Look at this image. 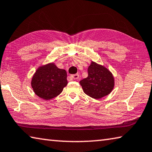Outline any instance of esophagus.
I'll list each match as a JSON object with an SVG mask.
<instances>
[{
  "instance_id": "1",
  "label": "esophagus",
  "mask_w": 152,
  "mask_h": 152,
  "mask_svg": "<svg viewBox=\"0 0 152 152\" xmlns=\"http://www.w3.org/2000/svg\"><path fill=\"white\" fill-rule=\"evenodd\" d=\"M71 77L74 80H78L79 78V75L78 74H74V75H72Z\"/></svg>"
}]
</instances>
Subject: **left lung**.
Listing matches in <instances>:
<instances>
[{
	"instance_id": "8db88e82",
	"label": "left lung",
	"mask_w": 152,
	"mask_h": 152,
	"mask_svg": "<svg viewBox=\"0 0 152 152\" xmlns=\"http://www.w3.org/2000/svg\"><path fill=\"white\" fill-rule=\"evenodd\" d=\"M80 84L84 93L99 99L110 93L114 87V78L108 69L92 61L88 68V76Z\"/></svg>"
}]
</instances>
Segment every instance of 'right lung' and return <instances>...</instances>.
<instances>
[{
  "label": "right lung",
  "instance_id": "obj_1",
  "mask_svg": "<svg viewBox=\"0 0 152 152\" xmlns=\"http://www.w3.org/2000/svg\"><path fill=\"white\" fill-rule=\"evenodd\" d=\"M65 70L59 69L54 64H49L38 68L33 76L31 86L38 96L45 100L60 94L68 81Z\"/></svg>",
  "mask_w": 152,
  "mask_h": 152
}]
</instances>
